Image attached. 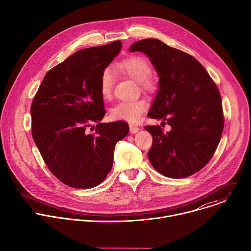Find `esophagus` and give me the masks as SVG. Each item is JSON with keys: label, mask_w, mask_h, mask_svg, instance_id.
Returning a JSON list of instances; mask_svg holds the SVG:
<instances>
[{"label": "esophagus", "mask_w": 251, "mask_h": 251, "mask_svg": "<svg viewBox=\"0 0 251 251\" xmlns=\"http://www.w3.org/2000/svg\"><path fill=\"white\" fill-rule=\"evenodd\" d=\"M129 128H130V132H131L132 134H135V133H137V132L140 130V127H138V126H136V125H133V124H130V125H129Z\"/></svg>", "instance_id": "34e87169"}]
</instances>
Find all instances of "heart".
Masks as SVG:
<instances>
[{
  "label": "heart",
  "instance_id": "b5f03b06",
  "mask_svg": "<svg viewBox=\"0 0 251 251\" xmlns=\"http://www.w3.org/2000/svg\"><path fill=\"white\" fill-rule=\"evenodd\" d=\"M119 68L126 75L137 81L143 90L147 92H155L157 90V82L150 76L152 68L146 59L139 56L128 57L119 63ZM114 83V70L112 67L107 66L102 70L99 79V91L104 99H109L112 96ZM148 103L143 98L124 100L112 107L110 115L115 120L136 122L146 111Z\"/></svg>",
  "mask_w": 251,
  "mask_h": 251
}]
</instances>
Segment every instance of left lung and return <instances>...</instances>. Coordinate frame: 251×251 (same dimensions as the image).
Instances as JSON below:
<instances>
[{
	"instance_id": "1",
	"label": "left lung",
	"mask_w": 251,
	"mask_h": 251,
	"mask_svg": "<svg viewBox=\"0 0 251 251\" xmlns=\"http://www.w3.org/2000/svg\"><path fill=\"white\" fill-rule=\"evenodd\" d=\"M130 51L149 56L159 75V91L148 116L172 127L145 126L153 137L148 158L160 174L182 178L201 170L212 158L224 130L219 88L191 54L156 39L136 42Z\"/></svg>"
}]
</instances>
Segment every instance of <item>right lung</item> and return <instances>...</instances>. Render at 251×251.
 <instances>
[{
	"mask_svg": "<svg viewBox=\"0 0 251 251\" xmlns=\"http://www.w3.org/2000/svg\"><path fill=\"white\" fill-rule=\"evenodd\" d=\"M121 48L116 41L76 51L48 71L33 97V141L50 171L68 187L101 184L112 169L116 143L129 132L124 121L100 123L105 115L100 75Z\"/></svg>",
	"mask_w": 251,
	"mask_h": 251,
	"instance_id": "right-lung-1",
	"label": "right lung"
}]
</instances>
